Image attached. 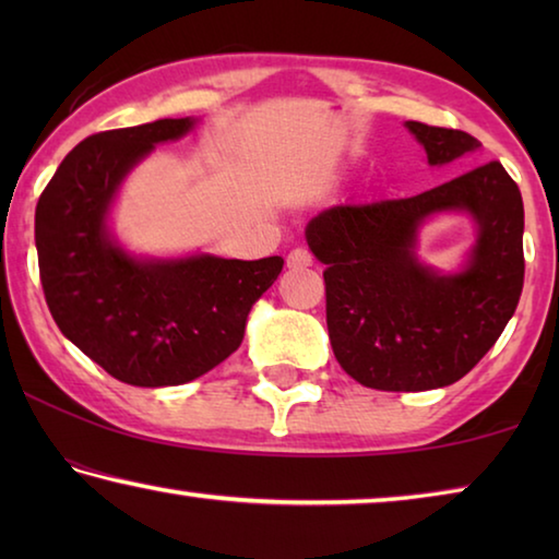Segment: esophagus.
Instances as JSON below:
<instances>
[{"mask_svg":"<svg viewBox=\"0 0 559 559\" xmlns=\"http://www.w3.org/2000/svg\"><path fill=\"white\" fill-rule=\"evenodd\" d=\"M286 266L288 269H308V266H313V257H310L308 249H300V246H298V249H293L288 253Z\"/></svg>","mask_w":559,"mask_h":559,"instance_id":"esophagus-1","label":"esophagus"}]
</instances>
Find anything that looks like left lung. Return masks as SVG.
Listing matches in <instances>:
<instances>
[{
	"label": "left lung",
	"mask_w": 559,
	"mask_h": 559,
	"mask_svg": "<svg viewBox=\"0 0 559 559\" xmlns=\"http://www.w3.org/2000/svg\"><path fill=\"white\" fill-rule=\"evenodd\" d=\"M429 165L480 143L468 132L406 122ZM439 211H466L479 226L467 269L443 277L415 259V231ZM523 197L500 163L406 200L337 204L308 222L325 263V316L333 353L359 384L424 392L459 382L513 318L523 293Z\"/></svg>",
	"instance_id": "left-lung-1"
}]
</instances>
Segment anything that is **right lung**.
<instances>
[{"instance_id":"1","label":"right lung","mask_w":559,"mask_h":559,"mask_svg":"<svg viewBox=\"0 0 559 559\" xmlns=\"http://www.w3.org/2000/svg\"><path fill=\"white\" fill-rule=\"evenodd\" d=\"M194 118L96 132L75 145L36 204L39 276L61 333L132 386L192 382L241 345L246 318L283 269L259 261L135 259L108 234L122 179Z\"/></svg>"}]
</instances>
